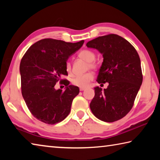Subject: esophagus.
<instances>
[{
    "label": "esophagus",
    "mask_w": 160,
    "mask_h": 160,
    "mask_svg": "<svg viewBox=\"0 0 160 160\" xmlns=\"http://www.w3.org/2000/svg\"><path fill=\"white\" fill-rule=\"evenodd\" d=\"M85 88H80V91H83V90H85Z\"/></svg>",
    "instance_id": "1"
}]
</instances>
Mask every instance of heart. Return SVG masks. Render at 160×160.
I'll return each instance as SVG.
<instances>
[{
  "instance_id": "1",
  "label": "heart",
  "mask_w": 160,
  "mask_h": 160,
  "mask_svg": "<svg viewBox=\"0 0 160 160\" xmlns=\"http://www.w3.org/2000/svg\"><path fill=\"white\" fill-rule=\"evenodd\" d=\"M78 56L82 60L88 62V68H90L92 69L97 68V64L94 61V59H95L96 55L92 51L89 49L82 50L78 53ZM66 70L68 74H70L72 72L71 64L69 61H67L66 63ZM93 78L94 75L92 72H87V73L75 77L72 80V84L75 86L79 87V88H85L93 80Z\"/></svg>"
}]
</instances>
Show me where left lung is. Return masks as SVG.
<instances>
[{"instance_id": "left-lung-1", "label": "left lung", "mask_w": 160, "mask_h": 160, "mask_svg": "<svg viewBox=\"0 0 160 160\" xmlns=\"http://www.w3.org/2000/svg\"><path fill=\"white\" fill-rule=\"evenodd\" d=\"M86 46L96 48L104 58L97 81L99 84L109 82L104 91L94 88L90 109L99 120L114 122L131 110L142 85L139 55L131 43L114 34L97 37Z\"/></svg>"}]
</instances>
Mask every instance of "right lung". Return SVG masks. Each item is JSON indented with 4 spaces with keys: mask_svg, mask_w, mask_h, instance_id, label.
I'll return each mask as SVG.
<instances>
[{
    "mask_svg": "<svg viewBox=\"0 0 160 160\" xmlns=\"http://www.w3.org/2000/svg\"><path fill=\"white\" fill-rule=\"evenodd\" d=\"M84 40L66 42L51 38L34 43L22 58L20 65L21 91L29 112L38 120L56 124L70 113L72 100L79 94L78 87L70 85L66 63L69 56L82 47ZM58 81L67 86L64 91L54 86Z\"/></svg>",
    "mask_w": 160,
    "mask_h": 160,
    "instance_id": "obj_1",
    "label": "right lung"
}]
</instances>
